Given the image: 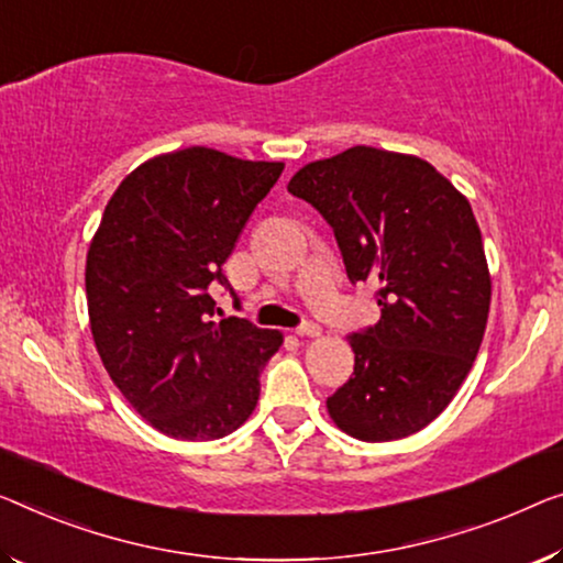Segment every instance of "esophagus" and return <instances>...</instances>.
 I'll list each match as a JSON object with an SVG mask.
<instances>
[{
  "mask_svg": "<svg viewBox=\"0 0 563 563\" xmlns=\"http://www.w3.org/2000/svg\"><path fill=\"white\" fill-rule=\"evenodd\" d=\"M321 333H323V329L318 323H303L296 329V335H308V339H318Z\"/></svg>",
  "mask_w": 563,
  "mask_h": 563,
  "instance_id": "obj_1",
  "label": "esophagus"
}]
</instances>
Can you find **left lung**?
Returning <instances> with one entry per match:
<instances>
[{"instance_id":"1","label":"left lung","mask_w":563,"mask_h":563,"mask_svg":"<svg viewBox=\"0 0 563 563\" xmlns=\"http://www.w3.org/2000/svg\"><path fill=\"white\" fill-rule=\"evenodd\" d=\"M288 191L331 224L349 280L379 283V323L346 335L354 376L325 399L333 424L364 442L419 432L457 394L488 323L473 207L430 162L374 146L306 164Z\"/></svg>"}]
</instances>
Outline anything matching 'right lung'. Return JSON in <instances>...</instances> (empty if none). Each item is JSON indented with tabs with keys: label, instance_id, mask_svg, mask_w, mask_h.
I'll return each mask as SVG.
<instances>
[{
	"label": "right lung",
	"instance_id": "obj_1",
	"mask_svg": "<svg viewBox=\"0 0 563 563\" xmlns=\"http://www.w3.org/2000/svg\"><path fill=\"white\" fill-rule=\"evenodd\" d=\"M283 169L189 146L136 166L108 199L86 260L90 333L125 401L166 438L220 440L257 405L283 333L212 321L209 288L228 285L222 265Z\"/></svg>",
	"mask_w": 563,
	"mask_h": 563
}]
</instances>
